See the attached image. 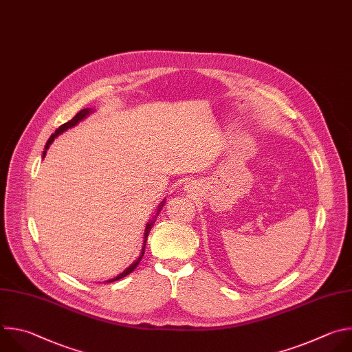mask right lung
Instances as JSON below:
<instances>
[{
	"label": "right lung",
	"mask_w": 352,
	"mask_h": 352,
	"mask_svg": "<svg viewBox=\"0 0 352 352\" xmlns=\"http://www.w3.org/2000/svg\"><path fill=\"white\" fill-rule=\"evenodd\" d=\"M96 109H93V108H85V109H82L80 112H78L76 115H75V118H72L70 119L69 122H66V123H63V124H60L56 130H55V133H52L51 134V137L48 138V142H47V144H45V148H44V151H43V160H44V157H45V154H47V150L50 148V146L52 144V142L59 135V134H62L63 131H66L67 129H70V127H74V126H76L79 122H82L83 119H86L90 113H93ZM165 205V199L158 205V209H157V214H155V217L147 223V226H146V230H144V241H143V247H142V252H140V256L127 267V269H124L120 274H118L116 277H113V278H109L108 280V283H112V282H116V280H119V278H122V277H124V276H127L129 273H131L135 267H137V265L140 263V261H142V258H143V255H144V250H146V243H147V237H148V234H150V230H151V228H153V225L155 223V219L158 218V215H160V212H161V209H162V206Z\"/></svg>",
	"instance_id": "obj_1"
}]
</instances>
